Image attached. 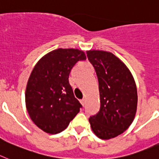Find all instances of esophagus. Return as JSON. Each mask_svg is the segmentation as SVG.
Segmentation results:
<instances>
[{"instance_id": "esophagus-1", "label": "esophagus", "mask_w": 159, "mask_h": 159, "mask_svg": "<svg viewBox=\"0 0 159 159\" xmlns=\"http://www.w3.org/2000/svg\"><path fill=\"white\" fill-rule=\"evenodd\" d=\"M81 103L82 106H85V99H82V100H81Z\"/></svg>"}]
</instances>
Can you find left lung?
<instances>
[{
  "label": "left lung",
  "instance_id": "1",
  "mask_svg": "<svg viewBox=\"0 0 159 159\" xmlns=\"http://www.w3.org/2000/svg\"><path fill=\"white\" fill-rule=\"evenodd\" d=\"M86 53L98 76L101 103L99 111L89 121L98 137L113 139L133 122L138 104L136 84L125 65L112 53L89 50Z\"/></svg>",
  "mask_w": 159,
  "mask_h": 159
}]
</instances>
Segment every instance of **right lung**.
Listing matches in <instances>:
<instances>
[{
	"instance_id": "1",
	"label": "right lung",
	"mask_w": 159,
	"mask_h": 159,
	"mask_svg": "<svg viewBox=\"0 0 159 159\" xmlns=\"http://www.w3.org/2000/svg\"><path fill=\"white\" fill-rule=\"evenodd\" d=\"M86 60L83 51L57 49L39 60L29 78L26 109L37 126L48 134L64 130L82 107L69 82L71 70Z\"/></svg>"
}]
</instances>
